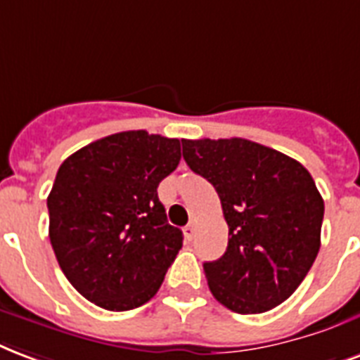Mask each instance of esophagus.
<instances>
[{"label":"esophagus","mask_w":360,"mask_h":360,"mask_svg":"<svg viewBox=\"0 0 360 360\" xmlns=\"http://www.w3.org/2000/svg\"><path fill=\"white\" fill-rule=\"evenodd\" d=\"M195 231H197V224H195V221H191V224L186 225V229H184V233H186V236H188L189 240H191V238H193V236H195Z\"/></svg>","instance_id":"obj_1"}]
</instances>
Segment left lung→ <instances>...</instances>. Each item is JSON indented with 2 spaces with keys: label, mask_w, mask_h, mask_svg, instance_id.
I'll return each instance as SVG.
<instances>
[{
  "label": "left lung",
  "mask_w": 360,
  "mask_h": 360,
  "mask_svg": "<svg viewBox=\"0 0 360 360\" xmlns=\"http://www.w3.org/2000/svg\"><path fill=\"white\" fill-rule=\"evenodd\" d=\"M189 169L218 191L227 252L205 263L212 295L236 314H263L295 293L321 246L325 205L304 167L246 139L182 141Z\"/></svg>",
  "instance_id": "1"
}]
</instances>
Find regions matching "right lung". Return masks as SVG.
<instances>
[{"label": "right lung", "mask_w": 360, "mask_h": 360, "mask_svg": "<svg viewBox=\"0 0 360 360\" xmlns=\"http://www.w3.org/2000/svg\"><path fill=\"white\" fill-rule=\"evenodd\" d=\"M180 163V141L122 131L69 155L50 191L49 236L84 299L110 311L148 302L182 248L158 186Z\"/></svg>", "instance_id": "right-lung-1"}]
</instances>
